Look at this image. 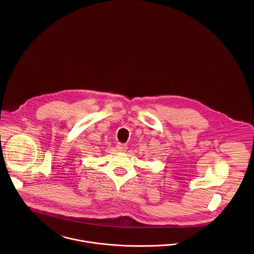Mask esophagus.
<instances>
[{
    "label": "esophagus",
    "instance_id": "34e87169",
    "mask_svg": "<svg viewBox=\"0 0 254 254\" xmlns=\"http://www.w3.org/2000/svg\"><path fill=\"white\" fill-rule=\"evenodd\" d=\"M116 148H117V150H119V151H125V150H127V145H125V144H121V143H118L117 145H116Z\"/></svg>",
    "mask_w": 254,
    "mask_h": 254
}]
</instances>
